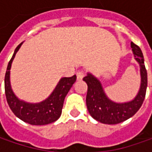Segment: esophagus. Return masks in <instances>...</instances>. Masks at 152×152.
<instances>
[{
  "instance_id": "34e87169",
  "label": "esophagus",
  "mask_w": 152,
  "mask_h": 152,
  "mask_svg": "<svg viewBox=\"0 0 152 152\" xmlns=\"http://www.w3.org/2000/svg\"><path fill=\"white\" fill-rule=\"evenodd\" d=\"M76 75H77V80H81L85 77V73L82 71H79V72H77Z\"/></svg>"
}]
</instances>
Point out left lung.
Listing matches in <instances>:
<instances>
[{
    "label": "left lung",
    "mask_w": 152,
    "mask_h": 152,
    "mask_svg": "<svg viewBox=\"0 0 152 152\" xmlns=\"http://www.w3.org/2000/svg\"><path fill=\"white\" fill-rule=\"evenodd\" d=\"M131 48L135 61L140 65V87L136 96L132 101L116 102L111 100L105 93L102 82L92 73H87L83 79L88 85L86 106L91 116L100 123L117 124L133 117L140 108L147 88V72L145 67L143 53L140 48L131 42Z\"/></svg>",
    "instance_id": "8db88e82"
}]
</instances>
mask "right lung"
Instances as JSON below:
<instances>
[{
  "label": "right lung",
  "instance_id": "1",
  "mask_svg": "<svg viewBox=\"0 0 152 152\" xmlns=\"http://www.w3.org/2000/svg\"><path fill=\"white\" fill-rule=\"evenodd\" d=\"M23 42L15 49L9 61L5 75V93L7 101L12 113L19 119L31 125H45L55 122L60 118L64 99L76 81V75L69 78H61L54 91L45 100L38 103H29L20 100L14 94L10 82V70L17 52Z\"/></svg>",
  "mask_w": 152,
  "mask_h": 152
}]
</instances>
